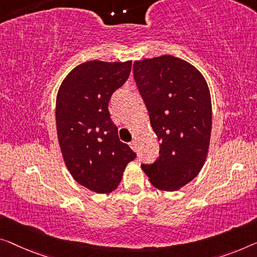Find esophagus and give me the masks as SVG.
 Returning a JSON list of instances; mask_svg holds the SVG:
<instances>
[{
    "label": "esophagus",
    "mask_w": 257,
    "mask_h": 257,
    "mask_svg": "<svg viewBox=\"0 0 257 257\" xmlns=\"http://www.w3.org/2000/svg\"><path fill=\"white\" fill-rule=\"evenodd\" d=\"M129 145H130V148H132L134 151H137V141H132L129 143Z\"/></svg>",
    "instance_id": "34e87169"
}]
</instances>
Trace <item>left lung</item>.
I'll use <instances>...</instances> for the list:
<instances>
[{"label": "left lung", "instance_id": "left-lung-1", "mask_svg": "<svg viewBox=\"0 0 257 257\" xmlns=\"http://www.w3.org/2000/svg\"><path fill=\"white\" fill-rule=\"evenodd\" d=\"M134 77L160 141L159 157L142 165L153 187L174 191L204 165L212 128L208 83L200 70L173 55L134 62Z\"/></svg>", "mask_w": 257, "mask_h": 257}]
</instances>
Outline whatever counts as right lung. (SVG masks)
Here are the masks:
<instances>
[{"mask_svg":"<svg viewBox=\"0 0 257 257\" xmlns=\"http://www.w3.org/2000/svg\"><path fill=\"white\" fill-rule=\"evenodd\" d=\"M132 61H87L63 79L56 95V130L71 177L94 193L109 194L136 153L118 139L108 102L124 84Z\"/></svg>","mask_w":257,"mask_h":257,"instance_id":"1","label":"right lung"}]
</instances>
